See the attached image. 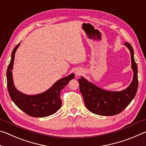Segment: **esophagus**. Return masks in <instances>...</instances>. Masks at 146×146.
Returning a JSON list of instances; mask_svg holds the SVG:
<instances>
[{
    "label": "esophagus",
    "mask_w": 146,
    "mask_h": 146,
    "mask_svg": "<svg viewBox=\"0 0 146 146\" xmlns=\"http://www.w3.org/2000/svg\"><path fill=\"white\" fill-rule=\"evenodd\" d=\"M75 74L76 75H80L81 74V71H75Z\"/></svg>",
    "instance_id": "obj_1"
}]
</instances>
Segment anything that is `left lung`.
<instances>
[{
	"label": "left lung",
	"instance_id": "1",
	"mask_svg": "<svg viewBox=\"0 0 146 146\" xmlns=\"http://www.w3.org/2000/svg\"><path fill=\"white\" fill-rule=\"evenodd\" d=\"M129 49L133 78L131 84L121 91H109L98 88L84 77L78 78L80 91L86 107L95 114L113 116L122 112L135 97L138 89V68L134 58V51L131 44L125 42Z\"/></svg>",
	"mask_w": 146,
	"mask_h": 146
}]
</instances>
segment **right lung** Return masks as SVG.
Returning a JSON list of instances; mask_svg holds the SVG:
<instances>
[{
    "label": "right lung",
    "instance_id": "right-lung-1",
    "mask_svg": "<svg viewBox=\"0 0 146 146\" xmlns=\"http://www.w3.org/2000/svg\"><path fill=\"white\" fill-rule=\"evenodd\" d=\"M15 46L11 53V61L7 70V86L11 100L22 111L33 117H45L56 113L61 108L60 91L75 77L71 73L56 82L51 87L38 95H28L20 92L14 86L12 71L15 59V54L20 45Z\"/></svg>",
    "mask_w": 146,
    "mask_h": 146
}]
</instances>
